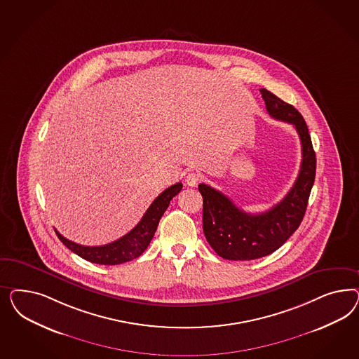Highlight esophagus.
<instances>
[{
    "mask_svg": "<svg viewBox=\"0 0 359 359\" xmlns=\"http://www.w3.org/2000/svg\"><path fill=\"white\" fill-rule=\"evenodd\" d=\"M198 182H200V175L196 174V172H189L185 176V183L189 187H195Z\"/></svg>",
    "mask_w": 359,
    "mask_h": 359,
    "instance_id": "esophagus-1",
    "label": "esophagus"
}]
</instances>
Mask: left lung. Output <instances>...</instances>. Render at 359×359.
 Masks as SVG:
<instances>
[{
  "mask_svg": "<svg viewBox=\"0 0 359 359\" xmlns=\"http://www.w3.org/2000/svg\"><path fill=\"white\" fill-rule=\"evenodd\" d=\"M261 93L272 118L294 125L303 159L294 187L280 203L263 213H246L228 196L209 185H198L205 238L221 258L229 261H252L278 250L300 226L315 183L316 154L303 116L270 90L262 88Z\"/></svg>",
  "mask_w": 359,
  "mask_h": 359,
  "instance_id": "1",
  "label": "left lung"
}]
</instances>
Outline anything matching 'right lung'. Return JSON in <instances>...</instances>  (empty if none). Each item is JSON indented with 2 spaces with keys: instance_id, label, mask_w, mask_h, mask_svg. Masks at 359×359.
<instances>
[{
  "instance_id": "1",
  "label": "right lung",
  "mask_w": 359,
  "mask_h": 359,
  "mask_svg": "<svg viewBox=\"0 0 359 359\" xmlns=\"http://www.w3.org/2000/svg\"><path fill=\"white\" fill-rule=\"evenodd\" d=\"M182 188H183L182 183H176L168 187L152 201L151 205L146 210V213L143 215V217L137 224L135 228L130 230L128 234H125L123 237L108 245L83 246L65 238L57 230H55L56 236L69 250L74 251L83 259L92 263L113 266V264H121L125 262L133 261L142 255V252L147 249L156 231L159 219L162 218L165 209L170 205V201L182 191Z\"/></svg>"
}]
</instances>
